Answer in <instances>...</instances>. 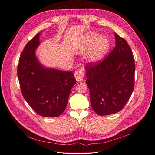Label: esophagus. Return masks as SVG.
I'll return each mask as SVG.
<instances>
[{
    "mask_svg": "<svg viewBox=\"0 0 155 155\" xmlns=\"http://www.w3.org/2000/svg\"><path fill=\"white\" fill-rule=\"evenodd\" d=\"M84 75V73L82 70L77 71L75 72V73H74V77H75L77 82H81L83 80Z\"/></svg>",
    "mask_w": 155,
    "mask_h": 155,
    "instance_id": "obj_1",
    "label": "esophagus"
}]
</instances>
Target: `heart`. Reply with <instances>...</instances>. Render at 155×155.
<instances>
[{
    "label": "heart",
    "mask_w": 155,
    "mask_h": 155,
    "mask_svg": "<svg viewBox=\"0 0 155 155\" xmlns=\"http://www.w3.org/2000/svg\"><path fill=\"white\" fill-rule=\"evenodd\" d=\"M110 42L105 35H100L97 31H89L82 37L78 48L89 49L87 58L92 64L98 63L103 59L109 50Z\"/></svg>",
    "instance_id": "1"
}]
</instances>
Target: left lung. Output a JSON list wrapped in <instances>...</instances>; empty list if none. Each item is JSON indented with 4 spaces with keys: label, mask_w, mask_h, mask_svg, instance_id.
<instances>
[{
    "label": "left lung",
    "mask_w": 155,
    "mask_h": 155,
    "mask_svg": "<svg viewBox=\"0 0 155 155\" xmlns=\"http://www.w3.org/2000/svg\"><path fill=\"white\" fill-rule=\"evenodd\" d=\"M115 48L102 62L87 64L86 82L93 111L98 115L119 112L134 89L135 64L126 41L114 33Z\"/></svg>",
    "instance_id": "obj_1"
}]
</instances>
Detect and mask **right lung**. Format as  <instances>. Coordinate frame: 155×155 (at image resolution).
Returning <instances> with one entry per match:
<instances>
[{
    "instance_id": "add662e5",
    "label": "right lung",
    "mask_w": 155,
    "mask_h": 155,
    "mask_svg": "<svg viewBox=\"0 0 155 155\" xmlns=\"http://www.w3.org/2000/svg\"><path fill=\"white\" fill-rule=\"evenodd\" d=\"M42 33H37L25 46L17 75L22 95L33 110L44 117H57L66 109L76 80L72 71L46 67L39 61L36 51Z\"/></svg>"
}]
</instances>
